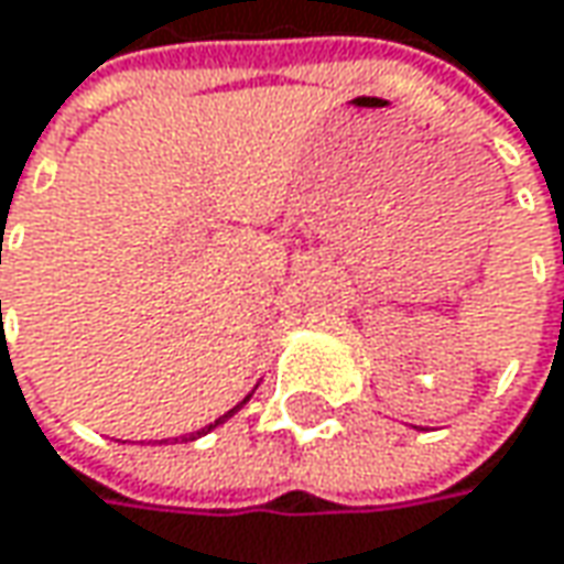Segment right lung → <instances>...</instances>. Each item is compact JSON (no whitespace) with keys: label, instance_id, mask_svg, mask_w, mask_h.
<instances>
[{"label":"right lung","instance_id":"obj_1","mask_svg":"<svg viewBox=\"0 0 564 564\" xmlns=\"http://www.w3.org/2000/svg\"><path fill=\"white\" fill-rule=\"evenodd\" d=\"M249 397H252V393H249ZM249 397H246L243 402H237V405H234V409H230V412H224L221 417H215V421H212V424H208V427H203V431H196V434H189V437H184V440H196V437H203V434H208V431H215V427H218V424H224V421H227V417H230V415H237V412H240V409H243L246 402H249Z\"/></svg>","mask_w":564,"mask_h":564}]
</instances>
